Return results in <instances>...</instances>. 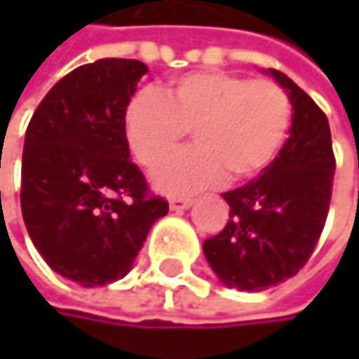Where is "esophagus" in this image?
Listing matches in <instances>:
<instances>
[{
    "mask_svg": "<svg viewBox=\"0 0 359 359\" xmlns=\"http://www.w3.org/2000/svg\"><path fill=\"white\" fill-rule=\"evenodd\" d=\"M170 210H187V208H191L193 205V199L191 197H170Z\"/></svg>",
    "mask_w": 359,
    "mask_h": 359,
    "instance_id": "esophagus-1",
    "label": "esophagus"
}]
</instances>
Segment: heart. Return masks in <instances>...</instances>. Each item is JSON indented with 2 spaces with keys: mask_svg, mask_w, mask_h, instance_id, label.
I'll list each match as a JSON object with an SVG mask.
<instances>
[{
  "mask_svg": "<svg viewBox=\"0 0 359 359\" xmlns=\"http://www.w3.org/2000/svg\"><path fill=\"white\" fill-rule=\"evenodd\" d=\"M291 126V100L272 81L201 70L172 81L164 95L141 91L124 114L135 160L158 166L187 130L195 145L168 158L154 182L164 193H193L226 179H255L278 156Z\"/></svg>",
  "mask_w": 359,
  "mask_h": 359,
  "instance_id": "obj_1",
  "label": "heart"
}]
</instances>
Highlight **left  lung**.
<instances>
[{
	"label": "left lung",
	"instance_id": "obj_1",
	"mask_svg": "<svg viewBox=\"0 0 359 359\" xmlns=\"http://www.w3.org/2000/svg\"><path fill=\"white\" fill-rule=\"evenodd\" d=\"M270 72L293 104L291 135L257 179L222 193L231 220L203 241L212 270L239 291H264L306 266L332 195L337 162L326 114L287 74Z\"/></svg>",
	"mask_w": 359,
	"mask_h": 359
}]
</instances>
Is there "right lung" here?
Returning <instances> with one entry per match:
<instances>
[{
    "instance_id": "1",
    "label": "right lung",
    "mask_w": 359,
    "mask_h": 359,
    "mask_svg": "<svg viewBox=\"0 0 359 359\" xmlns=\"http://www.w3.org/2000/svg\"><path fill=\"white\" fill-rule=\"evenodd\" d=\"M145 72L143 62L122 57L79 66L51 87L27 128V231L51 270L85 287L126 276L154 222L168 214L124 137V114Z\"/></svg>"
}]
</instances>
